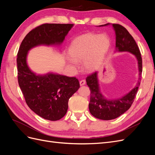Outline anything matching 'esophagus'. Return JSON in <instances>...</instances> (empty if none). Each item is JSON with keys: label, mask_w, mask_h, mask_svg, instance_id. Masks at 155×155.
I'll return each mask as SVG.
<instances>
[{"label": "esophagus", "mask_w": 155, "mask_h": 155, "mask_svg": "<svg viewBox=\"0 0 155 155\" xmlns=\"http://www.w3.org/2000/svg\"><path fill=\"white\" fill-rule=\"evenodd\" d=\"M85 83H86V81H85V80H84V79H82V80H81L80 81H79V84H80L81 86L85 85Z\"/></svg>", "instance_id": "34e87169"}]
</instances>
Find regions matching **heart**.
<instances>
[{"label": "heart", "mask_w": 155, "mask_h": 155, "mask_svg": "<svg viewBox=\"0 0 155 155\" xmlns=\"http://www.w3.org/2000/svg\"><path fill=\"white\" fill-rule=\"evenodd\" d=\"M110 40L106 35H97L92 33L78 37L70 44L68 63L73 67L77 62L83 61V64L87 71L96 70L101 63L109 48Z\"/></svg>", "instance_id": "obj_1"}]
</instances>
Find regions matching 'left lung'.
I'll list each match as a JSON object with an SVG mask.
<instances>
[{"label":"left lung","instance_id":"left-lung-1","mask_svg":"<svg viewBox=\"0 0 155 155\" xmlns=\"http://www.w3.org/2000/svg\"><path fill=\"white\" fill-rule=\"evenodd\" d=\"M109 23L100 26L109 25ZM116 34V50L128 51L135 55L138 61L139 81L137 85L128 94L120 98L108 100L100 92L97 79V72H93L86 79L87 85L91 90V99L88 107L91 114L103 120H110L118 118L127 110L134 102L140 85L142 72V59L138 46L134 38L125 28L118 24H112Z\"/></svg>","mask_w":155,"mask_h":155}]
</instances>
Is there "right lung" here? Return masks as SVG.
<instances>
[{"label":"right lung","mask_w":155,"mask_h":155,"mask_svg":"<svg viewBox=\"0 0 155 155\" xmlns=\"http://www.w3.org/2000/svg\"><path fill=\"white\" fill-rule=\"evenodd\" d=\"M73 24L41 25L31 30L22 40L17 58L18 85L26 104L35 114L50 121L61 119L68 102L80 87L74 77L48 73L36 75L26 63L28 51L39 45H60Z\"/></svg>","instance_id":"right-lung-1"}]
</instances>
